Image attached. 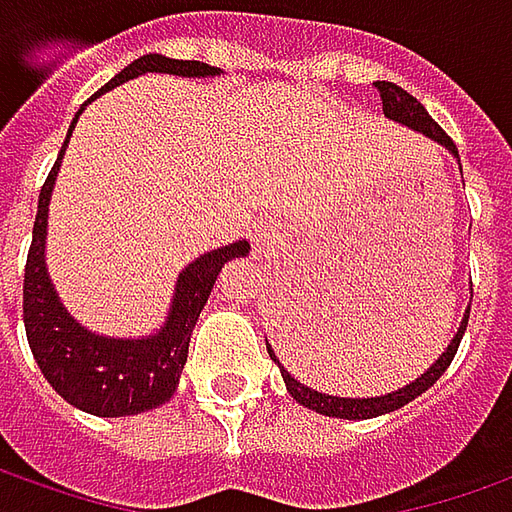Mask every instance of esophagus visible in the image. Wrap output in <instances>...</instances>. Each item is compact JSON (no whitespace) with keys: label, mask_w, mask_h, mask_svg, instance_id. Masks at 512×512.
Instances as JSON below:
<instances>
[{"label":"esophagus","mask_w":512,"mask_h":512,"mask_svg":"<svg viewBox=\"0 0 512 512\" xmlns=\"http://www.w3.org/2000/svg\"><path fill=\"white\" fill-rule=\"evenodd\" d=\"M276 239H278V234H276V225H273V222L262 220L250 228V245H253V250H256V253H267V250L276 245Z\"/></svg>","instance_id":"obj_1"}]
</instances>
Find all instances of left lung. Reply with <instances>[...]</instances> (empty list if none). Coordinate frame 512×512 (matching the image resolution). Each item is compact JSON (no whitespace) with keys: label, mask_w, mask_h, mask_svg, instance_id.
Instances as JSON below:
<instances>
[{"label":"left lung","mask_w":512,"mask_h":512,"mask_svg":"<svg viewBox=\"0 0 512 512\" xmlns=\"http://www.w3.org/2000/svg\"><path fill=\"white\" fill-rule=\"evenodd\" d=\"M376 88H379L382 111L387 119H393V122L404 125V128L415 130V133H424L426 139H432V142H438L440 147H446V150L460 161L457 147H454V142L446 136V130L440 128L438 122L426 114L424 105L415 100L412 94H407L404 88H398L396 83H384V80H379ZM468 315H471V303L465 306L463 320H460V326H457V334L451 337V343L446 345V351H443V354H440V357L435 359V362H432V365H429L418 379H412L410 384L398 387V390H393V393H384V396L340 398V396H329V393H317V390H312V387H306V384L298 382L290 370L278 362L276 354H273V348H270V343H267V354H270V359H273L278 368H281V376H284V384H287V393H290L298 404H303L306 410H315L320 412V415H329V418H345V421H365V418H376V415H387V412L401 410L404 404L415 401L421 393H426L432 384L438 382L440 376L446 373V368L451 365V359H454V354H457V348H460L465 326H468Z\"/></svg>","instance_id":"obj_1"}]
</instances>
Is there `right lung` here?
Masks as SVG:
<instances>
[{
  "label": "right lung",
  "instance_id": "add662e5",
  "mask_svg": "<svg viewBox=\"0 0 512 512\" xmlns=\"http://www.w3.org/2000/svg\"><path fill=\"white\" fill-rule=\"evenodd\" d=\"M161 72L178 74V77H217L220 69L200 61H175L164 55H144L139 61L125 66L108 80L105 86L91 97L97 100L102 91H111L125 80L139 74ZM88 100V102H91ZM69 125L72 136L77 116ZM69 136L61 147V155L49 172L47 183L38 195V214L33 225V245L27 253L24 267V329L27 343L33 351L44 379L52 390L69 401L72 407L100 418H122V415H139L167 404L175 396L181 370L189 357V337L195 329L197 317L209 301L214 281L220 276L222 264L248 256L250 245L239 239L234 245L209 250L200 259L181 270L175 281V295L169 303V315L161 329L147 337H105L97 331L77 323L69 309L58 298V290L47 273V217L49 200L55 189V178L61 169L63 153L69 147Z\"/></svg>",
  "mask_w": 512,
  "mask_h": 512
}]
</instances>
